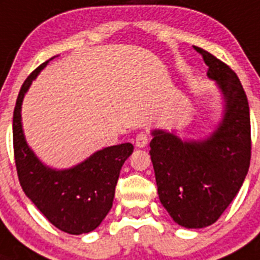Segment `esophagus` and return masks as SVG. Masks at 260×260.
<instances>
[{
  "mask_svg": "<svg viewBox=\"0 0 260 260\" xmlns=\"http://www.w3.org/2000/svg\"><path fill=\"white\" fill-rule=\"evenodd\" d=\"M147 143H148L147 133L141 132L138 135H137V138H135V145H137V147L143 148V147H146V146H147Z\"/></svg>",
  "mask_w": 260,
  "mask_h": 260,
  "instance_id": "34e87169",
  "label": "esophagus"
}]
</instances>
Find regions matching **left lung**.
Returning <instances> with one entry per match:
<instances>
[{"mask_svg": "<svg viewBox=\"0 0 260 260\" xmlns=\"http://www.w3.org/2000/svg\"><path fill=\"white\" fill-rule=\"evenodd\" d=\"M226 99V112L217 132L204 142H181L155 130L150 142L157 193L176 223L199 229L214 223L243 184L251 159V123L247 96L237 73L200 47Z\"/></svg>", "mask_w": 260, "mask_h": 260, "instance_id": "1", "label": "left lung"}]
</instances>
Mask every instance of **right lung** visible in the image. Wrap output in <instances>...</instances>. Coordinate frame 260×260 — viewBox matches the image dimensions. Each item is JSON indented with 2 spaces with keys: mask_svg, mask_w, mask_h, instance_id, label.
Instances as JSON below:
<instances>
[{
  "mask_svg": "<svg viewBox=\"0 0 260 260\" xmlns=\"http://www.w3.org/2000/svg\"><path fill=\"white\" fill-rule=\"evenodd\" d=\"M48 61L24 80L13 114V148L19 183L26 196L57 229L84 234L101 223L113 205L119 171L134 146L122 143L97 151L84 163L66 171L44 167L24 141L21 105L31 81Z\"/></svg>",
  "mask_w": 260,
  "mask_h": 260,
  "instance_id": "1",
  "label": "right lung"
}]
</instances>
